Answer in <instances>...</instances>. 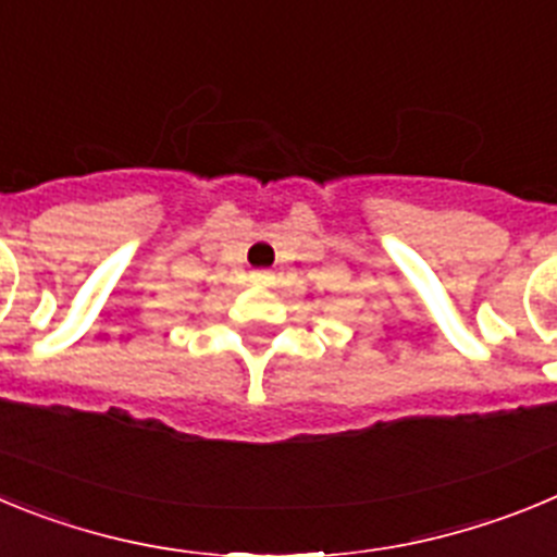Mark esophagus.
Returning a JSON list of instances; mask_svg holds the SVG:
<instances>
[{
    "mask_svg": "<svg viewBox=\"0 0 557 557\" xmlns=\"http://www.w3.org/2000/svg\"><path fill=\"white\" fill-rule=\"evenodd\" d=\"M270 278H273V275H270L268 270H253V273H250V282L253 284H270Z\"/></svg>",
    "mask_w": 557,
    "mask_h": 557,
    "instance_id": "1",
    "label": "esophagus"
}]
</instances>
